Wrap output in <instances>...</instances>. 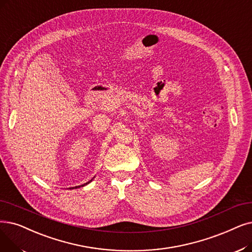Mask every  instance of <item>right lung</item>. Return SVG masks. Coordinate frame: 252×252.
<instances>
[{"mask_svg":"<svg viewBox=\"0 0 252 252\" xmlns=\"http://www.w3.org/2000/svg\"><path fill=\"white\" fill-rule=\"evenodd\" d=\"M93 178V179H94ZM93 179L91 180V181H89V182H86V183H84V184H82V185H79V187H75V188H70V189H78V188H81V187H84V185H86V184H89L90 182H92L93 181Z\"/></svg>","mask_w":252,"mask_h":252,"instance_id":"right-lung-1","label":"right lung"}]
</instances>
